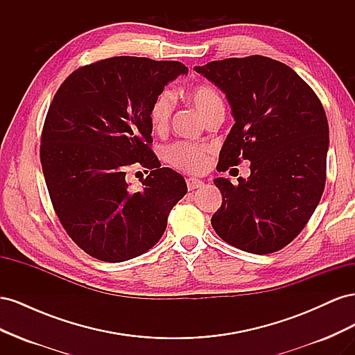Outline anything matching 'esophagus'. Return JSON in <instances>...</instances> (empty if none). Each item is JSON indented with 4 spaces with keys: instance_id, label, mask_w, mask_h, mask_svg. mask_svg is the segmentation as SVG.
<instances>
[{
    "instance_id": "esophagus-1",
    "label": "esophagus",
    "mask_w": 355,
    "mask_h": 355,
    "mask_svg": "<svg viewBox=\"0 0 355 355\" xmlns=\"http://www.w3.org/2000/svg\"><path fill=\"white\" fill-rule=\"evenodd\" d=\"M187 187H188V189H189V191H194V189H197V188L204 187V182H202V180H200V179L189 178V179H187Z\"/></svg>"
}]
</instances>
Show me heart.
Segmentation results:
<instances>
[{
  "instance_id": "b5f03b06",
  "label": "heart",
  "mask_w": 355,
  "mask_h": 355,
  "mask_svg": "<svg viewBox=\"0 0 355 355\" xmlns=\"http://www.w3.org/2000/svg\"><path fill=\"white\" fill-rule=\"evenodd\" d=\"M187 99L194 105L204 120L223 110V102L219 93L207 84H198L191 87L187 93ZM175 108L173 94L164 90L161 92L149 106V124L155 133L167 132L170 116ZM210 148L206 145H197L189 142H175L166 148L164 158L170 166L185 171V173H202L210 164Z\"/></svg>"
}]
</instances>
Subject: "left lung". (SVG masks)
Instances as JSON below:
<instances>
[{"mask_svg": "<svg viewBox=\"0 0 355 355\" xmlns=\"http://www.w3.org/2000/svg\"><path fill=\"white\" fill-rule=\"evenodd\" d=\"M225 93L235 124L218 170L250 161L239 185L214 179L222 206L211 227L228 244L268 254L305 228L326 185L329 124L314 90L284 63L265 56L230 58L194 68Z\"/></svg>", "mask_w": 355, "mask_h": 355, "instance_id": "1", "label": "left lung"}]
</instances>
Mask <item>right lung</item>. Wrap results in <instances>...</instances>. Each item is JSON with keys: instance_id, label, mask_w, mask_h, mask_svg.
<instances>
[{"instance_id": "obj_1", "label": "right lung", "mask_w": 355, "mask_h": 355, "mask_svg": "<svg viewBox=\"0 0 355 355\" xmlns=\"http://www.w3.org/2000/svg\"><path fill=\"white\" fill-rule=\"evenodd\" d=\"M188 68L175 60L116 56L73 71L56 92L41 133L50 200L72 241L103 262L151 249L167 227L185 179L153 153L149 106ZM148 168L135 191L125 173Z\"/></svg>"}]
</instances>
